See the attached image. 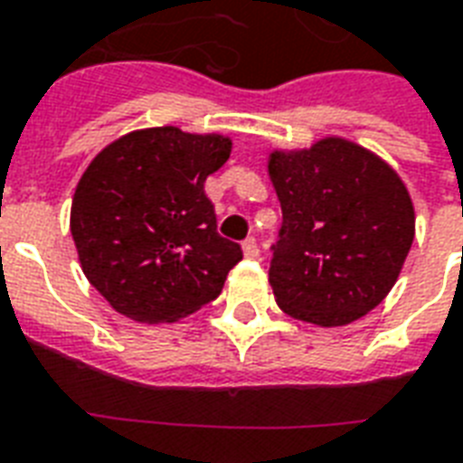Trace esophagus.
Wrapping results in <instances>:
<instances>
[{"label":"esophagus","instance_id":"obj_1","mask_svg":"<svg viewBox=\"0 0 463 463\" xmlns=\"http://www.w3.org/2000/svg\"><path fill=\"white\" fill-rule=\"evenodd\" d=\"M242 255L250 260L260 258V248H258V241H255V238H248V241L242 242Z\"/></svg>","mask_w":463,"mask_h":463}]
</instances>
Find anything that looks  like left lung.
Here are the masks:
<instances>
[{"instance_id":"left-lung-1","label":"left lung","mask_w":463,"mask_h":463,"mask_svg":"<svg viewBox=\"0 0 463 463\" xmlns=\"http://www.w3.org/2000/svg\"><path fill=\"white\" fill-rule=\"evenodd\" d=\"M267 171L282 205L269 267L279 309L324 328L375 309L414 241V205L397 171L344 137L275 149Z\"/></svg>"}]
</instances>
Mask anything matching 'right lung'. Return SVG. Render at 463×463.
Returning <instances> with one entry per match:
<instances>
[{
    "instance_id": "1",
    "label": "right lung",
    "mask_w": 463,
    "mask_h": 463,
    "mask_svg": "<svg viewBox=\"0 0 463 463\" xmlns=\"http://www.w3.org/2000/svg\"><path fill=\"white\" fill-rule=\"evenodd\" d=\"M231 149V137L215 132L146 127L88 164L71 235L88 282L122 317L174 324L221 294L242 250L215 231L203 184Z\"/></svg>"
}]
</instances>
